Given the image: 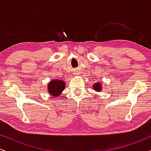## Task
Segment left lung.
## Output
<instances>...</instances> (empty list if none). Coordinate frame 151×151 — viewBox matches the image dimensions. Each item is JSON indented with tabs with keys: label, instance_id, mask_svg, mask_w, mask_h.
Instances as JSON below:
<instances>
[{
	"label": "left lung",
	"instance_id": "8db88e82",
	"mask_svg": "<svg viewBox=\"0 0 151 151\" xmlns=\"http://www.w3.org/2000/svg\"><path fill=\"white\" fill-rule=\"evenodd\" d=\"M93 89L96 91H101V84L100 83H96V84L93 85Z\"/></svg>",
	"mask_w": 151,
	"mask_h": 151
}]
</instances>
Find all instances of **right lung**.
Here are the masks:
<instances>
[{
	"instance_id": "right-lung-1",
	"label": "right lung",
	"mask_w": 151,
	"mask_h": 151,
	"mask_svg": "<svg viewBox=\"0 0 151 151\" xmlns=\"http://www.w3.org/2000/svg\"><path fill=\"white\" fill-rule=\"evenodd\" d=\"M65 82L60 79L52 80L48 84V92L52 96H58L62 93V91L65 89Z\"/></svg>"
}]
</instances>
